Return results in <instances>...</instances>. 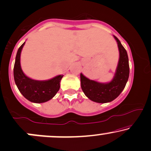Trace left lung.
I'll return each instance as SVG.
<instances>
[{
    "instance_id": "left-lung-1",
    "label": "left lung",
    "mask_w": 151,
    "mask_h": 151,
    "mask_svg": "<svg viewBox=\"0 0 151 151\" xmlns=\"http://www.w3.org/2000/svg\"><path fill=\"white\" fill-rule=\"evenodd\" d=\"M119 51V59L115 75L109 83H101L88 79L81 73V88L90 100L107 103L116 99L124 89L129 76V58L127 51L117 37L114 36Z\"/></svg>"
}]
</instances>
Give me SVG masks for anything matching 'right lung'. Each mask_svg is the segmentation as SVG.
<instances>
[{
    "mask_svg": "<svg viewBox=\"0 0 151 151\" xmlns=\"http://www.w3.org/2000/svg\"><path fill=\"white\" fill-rule=\"evenodd\" d=\"M24 42L17 50L14 65V80L21 94L27 100L35 103H42L50 100L60 88L63 75L56 76L48 81H36L24 75L20 66V54Z\"/></svg>",
    "mask_w": 151,
    "mask_h": 151,
    "instance_id": "add662e5",
    "label": "right lung"
}]
</instances>
